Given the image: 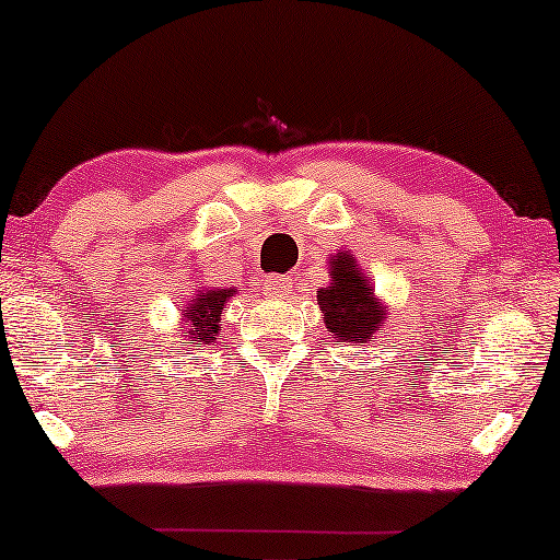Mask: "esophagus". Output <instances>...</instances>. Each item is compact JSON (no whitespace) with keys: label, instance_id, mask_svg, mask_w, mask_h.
Here are the masks:
<instances>
[{"label":"esophagus","instance_id":"esophagus-1","mask_svg":"<svg viewBox=\"0 0 560 560\" xmlns=\"http://www.w3.org/2000/svg\"><path fill=\"white\" fill-rule=\"evenodd\" d=\"M290 288H293V280H290L288 275H270V278L265 280V290L270 295H288Z\"/></svg>","mask_w":560,"mask_h":560}]
</instances>
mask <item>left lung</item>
<instances>
[{"instance_id": "obj_1", "label": "left lung", "mask_w": 560, "mask_h": 560, "mask_svg": "<svg viewBox=\"0 0 560 560\" xmlns=\"http://www.w3.org/2000/svg\"><path fill=\"white\" fill-rule=\"evenodd\" d=\"M331 285L318 290V305L326 328H331L334 339L349 341L351 347H364L370 336L380 331L385 311L372 298L374 290L366 285L347 252H339V259L331 265Z\"/></svg>"}]
</instances>
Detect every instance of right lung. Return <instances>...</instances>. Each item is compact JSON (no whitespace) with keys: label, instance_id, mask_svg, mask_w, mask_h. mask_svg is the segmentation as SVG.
I'll return each mask as SVG.
<instances>
[{"label":"right lung","instance_id":"add662e5","mask_svg":"<svg viewBox=\"0 0 560 560\" xmlns=\"http://www.w3.org/2000/svg\"><path fill=\"white\" fill-rule=\"evenodd\" d=\"M234 290H209V293H201L198 290V298H194L188 305V311L183 313L186 316V324H183V347H194L196 341L209 343L217 339L221 331V308H224L226 298L232 295Z\"/></svg>","mask_w":560,"mask_h":560}]
</instances>
